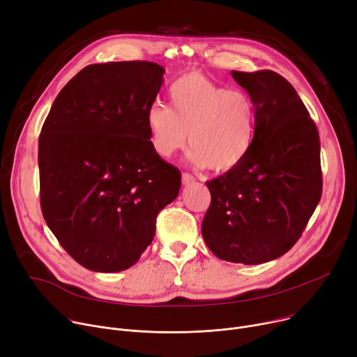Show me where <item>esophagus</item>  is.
Here are the masks:
<instances>
[{
    "label": "esophagus",
    "instance_id": "esophagus-1",
    "mask_svg": "<svg viewBox=\"0 0 357 357\" xmlns=\"http://www.w3.org/2000/svg\"><path fill=\"white\" fill-rule=\"evenodd\" d=\"M195 182V178L191 174H182V185H191Z\"/></svg>",
    "mask_w": 357,
    "mask_h": 357
}]
</instances>
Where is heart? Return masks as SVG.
<instances>
[{
	"label": "heart",
	"instance_id": "b5f03b06",
	"mask_svg": "<svg viewBox=\"0 0 357 357\" xmlns=\"http://www.w3.org/2000/svg\"><path fill=\"white\" fill-rule=\"evenodd\" d=\"M146 123L159 156L171 158L189 133V160L222 172L238 166L251 151L257 107L248 93L189 73L172 83L169 107L153 103L148 109Z\"/></svg>",
	"mask_w": 357,
	"mask_h": 357
}]
</instances>
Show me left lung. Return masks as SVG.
<instances>
[{
  "mask_svg": "<svg viewBox=\"0 0 357 357\" xmlns=\"http://www.w3.org/2000/svg\"><path fill=\"white\" fill-rule=\"evenodd\" d=\"M257 107L245 159L208 181L202 236L218 258L245 266L286 254L321 197L319 132L294 87L275 71H231Z\"/></svg>",
  "mask_w": 357,
  "mask_h": 357,
  "instance_id": "8db88e82",
  "label": "left lung"
}]
</instances>
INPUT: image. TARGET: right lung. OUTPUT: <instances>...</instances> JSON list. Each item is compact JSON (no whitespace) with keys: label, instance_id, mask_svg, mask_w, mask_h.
<instances>
[{"label":"right lung","instance_id":"add662e5","mask_svg":"<svg viewBox=\"0 0 357 357\" xmlns=\"http://www.w3.org/2000/svg\"><path fill=\"white\" fill-rule=\"evenodd\" d=\"M165 68L91 64L59 93L38 139L44 220L60 245L96 273L130 268L155 236L181 172L153 149L146 123Z\"/></svg>","mask_w":357,"mask_h":357}]
</instances>
